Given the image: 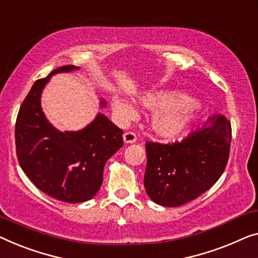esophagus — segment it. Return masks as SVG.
Listing matches in <instances>:
<instances>
[{
    "instance_id": "1",
    "label": "esophagus",
    "mask_w": 258,
    "mask_h": 258,
    "mask_svg": "<svg viewBox=\"0 0 258 258\" xmlns=\"http://www.w3.org/2000/svg\"><path fill=\"white\" fill-rule=\"evenodd\" d=\"M122 138H124L125 144H133V142L137 141V136H136V133H133V132H125Z\"/></svg>"
}]
</instances>
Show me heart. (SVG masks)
Masks as SVG:
<instances>
[{
    "label": "heart",
    "mask_w": 258,
    "mask_h": 258,
    "mask_svg": "<svg viewBox=\"0 0 258 258\" xmlns=\"http://www.w3.org/2000/svg\"><path fill=\"white\" fill-rule=\"evenodd\" d=\"M142 104L155 109L152 116V126L161 137L174 138L182 134L196 116V105L191 99L170 94H146L140 98ZM112 109L121 120H130L136 116V110L124 98L113 96Z\"/></svg>",
    "instance_id": "heart-1"
}]
</instances>
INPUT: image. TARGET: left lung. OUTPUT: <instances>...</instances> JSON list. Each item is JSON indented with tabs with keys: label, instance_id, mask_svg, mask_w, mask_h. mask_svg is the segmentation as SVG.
Returning <instances> with one entry per match:
<instances>
[{
	"label": "left lung",
	"instance_id": "left-lung-1",
	"mask_svg": "<svg viewBox=\"0 0 258 258\" xmlns=\"http://www.w3.org/2000/svg\"><path fill=\"white\" fill-rule=\"evenodd\" d=\"M230 140V121L217 113L182 141L146 142L144 185L149 198L161 206L176 207L199 197L225 171Z\"/></svg>",
	"mask_w": 258,
	"mask_h": 258
}]
</instances>
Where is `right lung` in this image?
Returning a JSON list of instances; mask_svg holds the SVG:
<instances>
[{
  "label": "right lung",
  "instance_id": "1",
  "mask_svg": "<svg viewBox=\"0 0 258 258\" xmlns=\"http://www.w3.org/2000/svg\"><path fill=\"white\" fill-rule=\"evenodd\" d=\"M74 69L79 67L66 64L37 80L15 126L17 159L25 175L49 197L71 204L87 202L97 194L106 161L124 145L122 130L102 113L78 132H60L46 119L40 105L44 87L52 75Z\"/></svg>",
  "mask_w": 258,
  "mask_h": 258
}]
</instances>
